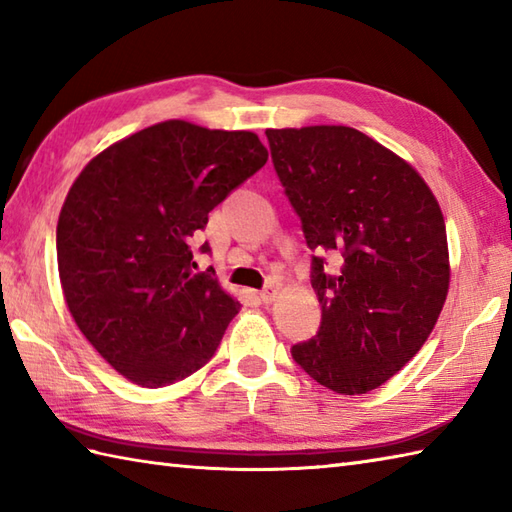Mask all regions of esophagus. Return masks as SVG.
<instances>
[{"label": "esophagus", "instance_id": "34e87169", "mask_svg": "<svg viewBox=\"0 0 512 512\" xmlns=\"http://www.w3.org/2000/svg\"><path fill=\"white\" fill-rule=\"evenodd\" d=\"M275 297H277V288L275 286H268L266 290L259 292V301H262V303H273Z\"/></svg>", "mask_w": 512, "mask_h": 512}]
</instances>
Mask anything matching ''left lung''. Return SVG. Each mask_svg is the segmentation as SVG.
I'll return each instance as SVG.
<instances>
[{
    "mask_svg": "<svg viewBox=\"0 0 512 512\" xmlns=\"http://www.w3.org/2000/svg\"><path fill=\"white\" fill-rule=\"evenodd\" d=\"M277 178L312 255L321 325L292 358L336 394H367L398 374L449 292L447 226L418 171L343 125L266 129ZM321 252L342 270L324 273Z\"/></svg>",
    "mask_w": 512,
    "mask_h": 512,
    "instance_id": "left-lung-1",
    "label": "left lung"
}]
</instances>
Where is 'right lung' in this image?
<instances>
[{"mask_svg": "<svg viewBox=\"0 0 512 512\" xmlns=\"http://www.w3.org/2000/svg\"><path fill=\"white\" fill-rule=\"evenodd\" d=\"M266 160L253 132L165 121L107 147L74 180L57 224L63 297L127 380L165 387L211 361L239 303L213 270L195 273L191 237Z\"/></svg>", "mask_w": 512, "mask_h": 512, "instance_id": "right-lung-1", "label": "right lung"}]
</instances>
